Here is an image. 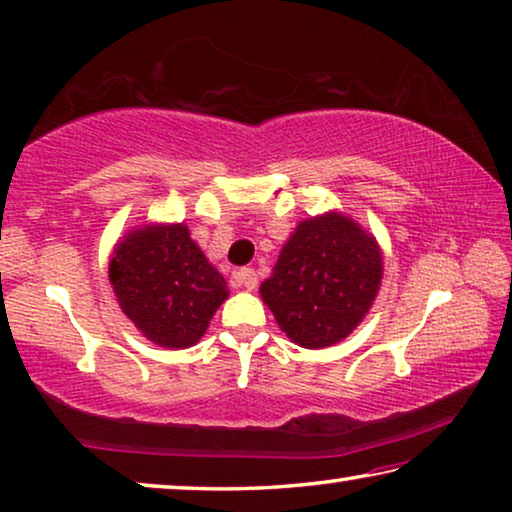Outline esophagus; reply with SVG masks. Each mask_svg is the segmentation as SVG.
Wrapping results in <instances>:
<instances>
[{
	"label": "esophagus",
	"mask_w": 512,
	"mask_h": 512,
	"mask_svg": "<svg viewBox=\"0 0 512 512\" xmlns=\"http://www.w3.org/2000/svg\"><path fill=\"white\" fill-rule=\"evenodd\" d=\"M233 286L235 288H247V290H254L258 286V277H256V270L254 267H240L238 272H233Z\"/></svg>",
	"instance_id": "esophagus-1"
}]
</instances>
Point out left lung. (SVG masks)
<instances>
[{"instance_id":"8db88e82","label":"left lung","mask_w":512,"mask_h":512,"mask_svg":"<svg viewBox=\"0 0 512 512\" xmlns=\"http://www.w3.org/2000/svg\"><path fill=\"white\" fill-rule=\"evenodd\" d=\"M382 251L341 212L304 219L283 245L261 297L290 341L329 348L352 334L380 290Z\"/></svg>"}]
</instances>
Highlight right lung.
Masks as SVG:
<instances>
[{
  "label": "right lung",
  "mask_w": 512,
  "mask_h": 512,
  "mask_svg": "<svg viewBox=\"0 0 512 512\" xmlns=\"http://www.w3.org/2000/svg\"><path fill=\"white\" fill-rule=\"evenodd\" d=\"M109 283L125 316L162 348L194 345L229 297L224 277L185 224L130 231L109 261Z\"/></svg>",
  "instance_id": "1"
}]
</instances>
